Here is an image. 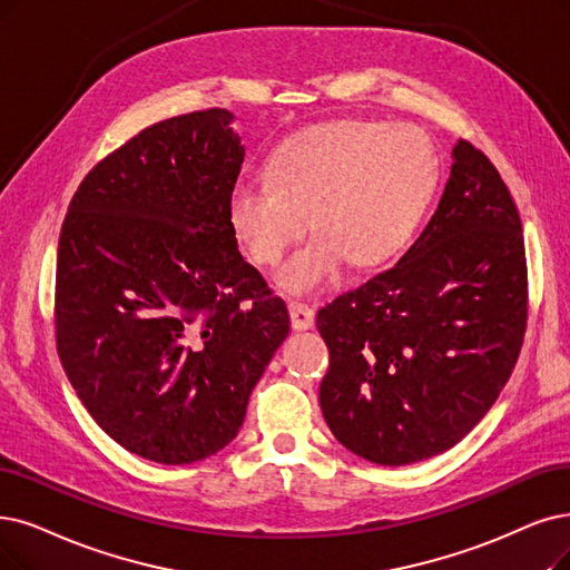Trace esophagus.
I'll list each match as a JSON object with an SVG mask.
<instances>
[{"label": "esophagus", "mask_w": 570, "mask_h": 570, "mask_svg": "<svg viewBox=\"0 0 570 570\" xmlns=\"http://www.w3.org/2000/svg\"><path fill=\"white\" fill-rule=\"evenodd\" d=\"M287 308H289V321H292L294 330H308V327H313L315 311L308 304L292 299V302H287Z\"/></svg>", "instance_id": "obj_1"}]
</instances>
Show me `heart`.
Masks as SVG:
<instances>
[{
  "instance_id": "obj_1",
  "label": "heart",
  "mask_w": 570,
  "mask_h": 570,
  "mask_svg": "<svg viewBox=\"0 0 570 570\" xmlns=\"http://www.w3.org/2000/svg\"><path fill=\"white\" fill-rule=\"evenodd\" d=\"M438 181V161L416 128L336 121L294 135L266 173H245L229 222L255 264H278L308 224L315 232L281 268L292 292L321 289L346 262L374 266L414 234Z\"/></svg>"
}]
</instances>
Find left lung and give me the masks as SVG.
Segmentation results:
<instances>
[{"mask_svg":"<svg viewBox=\"0 0 570 570\" xmlns=\"http://www.w3.org/2000/svg\"><path fill=\"white\" fill-rule=\"evenodd\" d=\"M527 321L519 210L489 156L459 140L440 206L404 257L317 311L334 438L391 468L459 444L505 389Z\"/></svg>","mask_w":570,"mask_h":570,"instance_id":"8db88e82","label":"left lung"}]
</instances>
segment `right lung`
<instances>
[{"label": "right lung", "instance_id": "right-lung-1", "mask_svg": "<svg viewBox=\"0 0 570 570\" xmlns=\"http://www.w3.org/2000/svg\"><path fill=\"white\" fill-rule=\"evenodd\" d=\"M229 109L156 121L81 179L56 264V348L88 414L142 459L213 456L289 332L243 259L229 196L245 149Z\"/></svg>", "mask_w": 570, "mask_h": 570}]
</instances>
